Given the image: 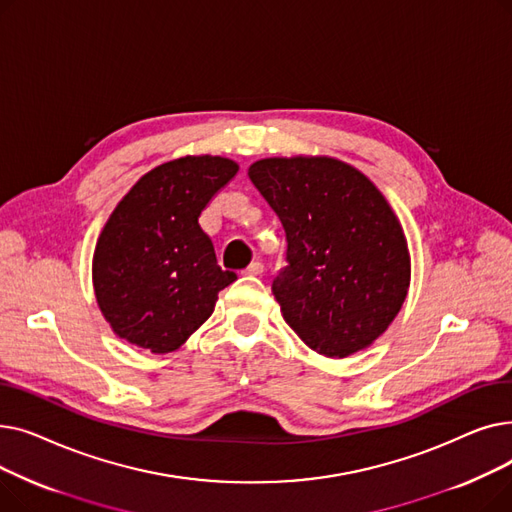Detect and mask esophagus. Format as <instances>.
Returning <instances> with one entry per match:
<instances>
[{
    "label": "esophagus",
    "mask_w": 512,
    "mask_h": 512,
    "mask_svg": "<svg viewBox=\"0 0 512 512\" xmlns=\"http://www.w3.org/2000/svg\"><path fill=\"white\" fill-rule=\"evenodd\" d=\"M263 270H265V267H263L261 261H253V263L247 267V270H245V274H247V276H261Z\"/></svg>",
    "instance_id": "obj_1"
}]
</instances>
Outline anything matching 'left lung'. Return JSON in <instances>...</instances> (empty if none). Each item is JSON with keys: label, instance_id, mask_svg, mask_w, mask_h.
I'll return each instance as SVG.
<instances>
[{"label": "left lung", "instance_id": "left-lung-1", "mask_svg": "<svg viewBox=\"0 0 512 512\" xmlns=\"http://www.w3.org/2000/svg\"><path fill=\"white\" fill-rule=\"evenodd\" d=\"M286 234L272 292L309 348L346 357L371 344L407 297V240L384 195L332 157H272L249 168Z\"/></svg>", "mask_w": 512, "mask_h": 512}]
</instances>
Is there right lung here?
I'll return each mask as SVG.
<instances>
[{"mask_svg": "<svg viewBox=\"0 0 512 512\" xmlns=\"http://www.w3.org/2000/svg\"><path fill=\"white\" fill-rule=\"evenodd\" d=\"M226 157H180L147 172L118 203L93 255L95 297L126 342L170 353L213 313L236 280L222 270L199 218L236 176Z\"/></svg>", "mask_w": 512, "mask_h": 512, "instance_id": "1", "label": "right lung"}]
</instances>
